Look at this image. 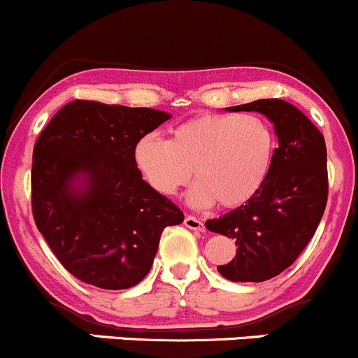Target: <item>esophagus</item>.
Masks as SVG:
<instances>
[{
	"label": "esophagus",
	"instance_id": "esophagus-1",
	"mask_svg": "<svg viewBox=\"0 0 358 358\" xmlns=\"http://www.w3.org/2000/svg\"><path fill=\"white\" fill-rule=\"evenodd\" d=\"M184 225L191 230H198V232H203V230H205V224H203L199 218L193 217V215H187V217L184 218Z\"/></svg>",
	"mask_w": 358,
	"mask_h": 358
}]
</instances>
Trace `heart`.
<instances>
[{"instance_id": "heart-1", "label": "heart", "mask_w": 358, "mask_h": 358, "mask_svg": "<svg viewBox=\"0 0 358 358\" xmlns=\"http://www.w3.org/2000/svg\"><path fill=\"white\" fill-rule=\"evenodd\" d=\"M275 153L271 126L256 114H198L171 129L169 140L147 134L134 164L159 194L172 196L194 174L189 203L225 208L248 203L266 180Z\"/></svg>"}]
</instances>
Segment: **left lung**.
<instances>
[{"instance_id":"1","label":"left lung","mask_w":358,"mask_h":358,"mask_svg":"<svg viewBox=\"0 0 358 358\" xmlns=\"http://www.w3.org/2000/svg\"><path fill=\"white\" fill-rule=\"evenodd\" d=\"M229 110L264 114L273 122L278 148L261 189L239 208L206 222V229L236 239L234 259L217 268L224 278L264 282L297 259L324 213V136L306 114L280 99H259Z\"/></svg>"}]
</instances>
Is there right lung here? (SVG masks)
<instances>
[{"label":"right lung","instance_id":"obj_1","mask_svg":"<svg viewBox=\"0 0 358 358\" xmlns=\"http://www.w3.org/2000/svg\"><path fill=\"white\" fill-rule=\"evenodd\" d=\"M171 114L73 101L42 129L32 157V213L59 263L106 290L148 275L169 225L184 215L141 178L134 145Z\"/></svg>","mask_w":358,"mask_h":358}]
</instances>
